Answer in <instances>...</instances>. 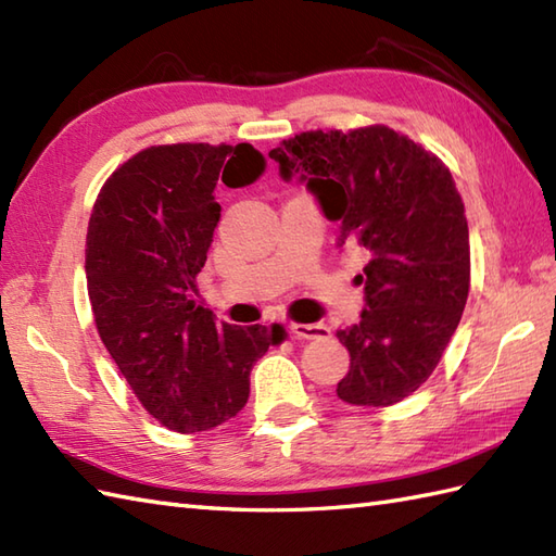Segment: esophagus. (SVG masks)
<instances>
[{"label":"esophagus","mask_w":556,"mask_h":556,"mask_svg":"<svg viewBox=\"0 0 556 556\" xmlns=\"http://www.w3.org/2000/svg\"><path fill=\"white\" fill-rule=\"evenodd\" d=\"M291 334L296 339H327L329 337V327L323 323H313V325H291Z\"/></svg>","instance_id":"1"}]
</instances>
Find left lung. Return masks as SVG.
<instances>
[{
    "label": "left lung",
    "mask_w": 556,
    "mask_h": 556,
    "mask_svg": "<svg viewBox=\"0 0 556 556\" xmlns=\"http://www.w3.org/2000/svg\"><path fill=\"white\" fill-rule=\"evenodd\" d=\"M269 157L339 222L337 245L368 257L356 277L361 320L337 329L351 356L337 396L353 406L410 396L440 363L468 299V222L452 174L389 126L299 134Z\"/></svg>",
    "instance_id": "8db88e82"
}]
</instances>
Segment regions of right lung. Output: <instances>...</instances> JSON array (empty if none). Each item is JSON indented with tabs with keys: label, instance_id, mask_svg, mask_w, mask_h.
<instances>
[{
	"label": "right lung",
	"instance_id": "obj_1",
	"mask_svg": "<svg viewBox=\"0 0 556 556\" xmlns=\"http://www.w3.org/2000/svg\"><path fill=\"white\" fill-rule=\"evenodd\" d=\"M265 167L248 143L152 146L124 162L92 205L86 277L100 339L169 430L193 434L233 418L255 361L285 339L279 325L217 323L195 287L222 212L219 176L241 188Z\"/></svg>",
	"mask_w": 556,
	"mask_h": 556
}]
</instances>
